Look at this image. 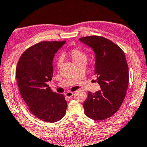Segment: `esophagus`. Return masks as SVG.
I'll use <instances>...</instances> for the list:
<instances>
[{
  "label": "esophagus",
  "instance_id": "obj_1",
  "mask_svg": "<svg viewBox=\"0 0 147 147\" xmlns=\"http://www.w3.org/2000/svg\"><path fill=\"white\" fill-rule=\"evenodd\" d=\"M65 96L67 97V98H71L72 96H73V92H67L65 93Z\"/></svg>",
  "mask_w": 147,
  "mask_h": 147
}]
</instances>
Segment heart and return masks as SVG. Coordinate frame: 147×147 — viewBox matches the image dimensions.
Masks as SVG:
<instances>
[{"label": "heart", "mask_w": 147, "mask_h": 147, "mask_svg": "<svg viewBox=\"0 0 147 147\" xmlns=\"http://www.w3.org/2000/svg\"><path fill=\"white\" fill-rule=\"evenodd\" d=\"M65 56L69 57V59L71 60L74 65L76 64L84 63H86V61H87V55L83 51L80 49H74L70 51L69 53L67 54L63 53L62 57H65ZM61 64V60L59 59L57 61V66L59 67Z\"/></svg>", "instance_id": "1"}]
</instances>
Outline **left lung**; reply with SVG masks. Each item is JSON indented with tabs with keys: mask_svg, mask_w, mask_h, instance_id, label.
Returning a JSON list of instances; mask_svg holds the SVG:
<instances>
[{
	"mask_svg": "<svg viewBox=\"0 0 147 147\" xmlns=\"http://www.w3.org/2000/svg\"><path fill=\"white\" fill-rule=\"evenodd\" d=\"M94 52V74L101 90L88 92L84 113L93 120H105L119 110L127 94L129 69L125 53L112 41L98 36L78 39Z\"/></svg>",
	"mask_w": 147,
	"mask_h": 147,
	"instance_id": "8db88e82",
	"label": "left lung"
}]
</instances>
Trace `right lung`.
Returning a JSON list of instances; mask_svg holds the SVG:
<instances>
[{
	"instance_id": "1",
	"label": "right lung",
	"mask_w": 147,
	"mask_h": 147,
	"mask_svg": "<svg viewBox=\"0 0 147 147\" xmlns=\"http://www.w3.org/2000/svg\"><path fill=\"white\" fill-rule=\"evenodd\" d=\"M65 41L40 42L28 49L20 57L16 70L20 93L32 114L45 122L55 123L66 113L67 102L62 94L49 87L53 61Z\"/></svg>"
}]
</instances>
